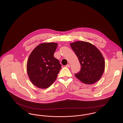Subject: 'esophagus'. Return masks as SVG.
<instances>
[{
  "mask_svg": "<svg viewBox=\"0 0 123 123\" xmlns=\"http://www.w3.org/2000/svg\"><path fill=\"white\" fill-rule=\"evenodd\" d=\"M66 67H67V68H69V67H70V65L69 64H67V65H66Z\"/></svg>",
  "mask_w": 123,
  "mask_h": 123,
  "instance_id": "1",
  "label": "esophagus"
}]
</instances>
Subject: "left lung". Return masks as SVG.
<instances>
[{
    "label": "left lung",
    "mask_w": 123,
    "mask_h": 123,
    "mask_svg": "<svg viewBox=\"0 0 123 123\" xmlns=\"http://www.w3.org/2000/svg\"><path fill=\"white\" fill-rule=\"evenodd\" d=\"M70 45L81 66L80 70L75 74L76 77L87 84L98 81L105 70V62L102 53L94 45L86 42L77 41Z\"/></svg>",
    "instance_id": "1"
}]
</instances>
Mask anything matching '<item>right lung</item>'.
Masks as SVG:
<instances>
[{"instance_id": "add662e5", "label": "right lung", "mask_w": 123, "mask_h": 123, "mask_svg": "<svg viewBox=\"0 0 123 123\" xmlns=\"http://www.w3.org/2000/svg\"><path fill=\"white\" fill-rule=\"evenodd\" d=\"M58 44L44 43L37 46L31 53L27 62V72L36 87L46 88L56 80L62 65L53 56Z\"/></svg>"}]
</instances>
